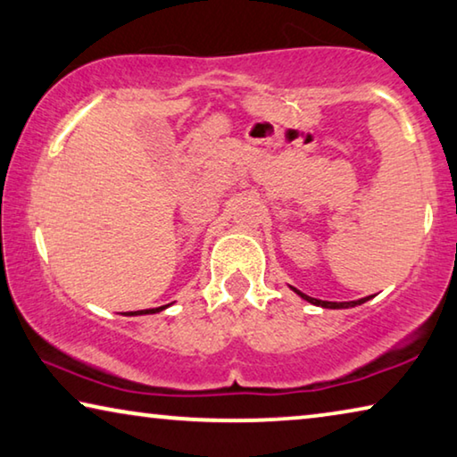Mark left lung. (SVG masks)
Returning a JSON list of instances; mask_svg holds the SVG:
<instances>
[{"mask_svg":"<svg viewBox=\"0 0 457 457\" xmlns=\"http://www.w3.org/2000/svg\"><path fill=\"white\" fill-rule=\"evenodd\" d=\"M294 292H296V294H300V296H302V298H304V300H308V302H312V304H317V306H322V308H351V306L363 304V302H366V300H370V296H368V298H361V300H353V302H327V300H317V298H311V296H306V294H302L300 290H296V287H294Z\"/></svg>","mask_w":457,"mask_h":457,"instance_id":"left-lung-1","label":"left lung"}]
</instances>
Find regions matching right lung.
I'll use <instances>...</instances> for the list:
<instances>
[{
    "instance_id": "right-lung-1",
    "label": "right lung",
    "mask_w": 457,
    "mask_h": 457,
    "mask_svg": "<svg viewBox=\"0 0 457 457\" xmlns=\"http://www.w3.org/2000/svg\"><path fill=\"white\" fill-rule=\"evenodd\" d=\"M167 306H159V308H146V311H137V312H130V314H155L159 311H163Z\"/></svg>"
}]
</instances>
